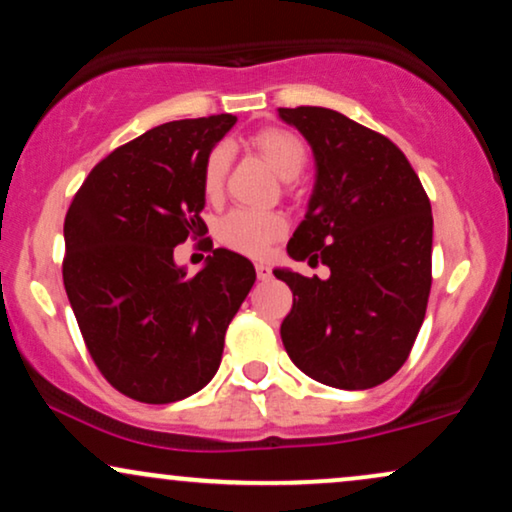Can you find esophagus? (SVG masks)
<instances>
[{
  "mask_svg": "<svg viewBox=\"0 0 512 512\" xmlns=\"http://www.w3.org/2000/svg\"><path fill=\"white\" fill-rule=\"evenodd\" d=\"M255 272H257V279H260V281H269V279H272V267H269V264L257 262V264H255Z\"/></svg>",
  "mask_w": 512,
  "mask_h": 512,
  "instance_id": "34e87169",
  "label": "esophagus"
}]
</instances>
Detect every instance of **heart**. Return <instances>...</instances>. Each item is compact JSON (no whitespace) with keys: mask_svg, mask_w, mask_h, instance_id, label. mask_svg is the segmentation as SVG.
<instances>
[{"mask_svg":"<svg viewBox=\"0 0 512 512\" xmlns=\"http://www.w3.org/2000/svg\"><path fill=\"white\" fill-rule=\"evenodd\" d=\"M252 145L272 164L283 181H295L307 164V147L298 135L283 128H264L255 133ZM231 164V145L217 143L202 164V193L207 200H217L224 188L226 171ZM288 231V221L281 212H257V209H231L217 221V240L224 248L248 257H262Z\"/></svg>","mask_w":512,"mask_h":512,"instance_id":"b5f03b06","label":"heart"}]
</instances>
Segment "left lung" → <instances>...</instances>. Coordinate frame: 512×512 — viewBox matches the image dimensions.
Listing matches in <instances>:
<instances>
[{"mask_svg": "<svg viewBox=\"0 0 512 512\" xmlns=\"http://www.w3.org/2000/svg\"><path fill=\"white\" fill-rule=\"evenodd\" d=\"M312 147L315 190L288 255L329 279L274 269L293 291L286 353L336 389L384 384L408 360L432 288L434 219L408 159L386 135L324 107L279 109Z\"/></svg>", "mask_w": 512, "mask_h": 512, "instance_id": "8db88e82", "label": "left lung"}]
</instances>
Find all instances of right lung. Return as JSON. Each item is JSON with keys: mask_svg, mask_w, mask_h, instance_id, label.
I'll return each mask as SVG.
<instances>
[{"mask_svg": "<svg viewBox=\"0 0 512 512\" xmlns=\"http://www.w3.org/2000/svg\"><path fill=\"white\" fill-rule=\"evenodd\" d=\"M236 116L169 121L90 171L64 221V288L102 377L140 403L193 396L255 283L248 257L212 250L195 276L174 248L207 231L202 164Z\"/></svg>", "mask_w": 512, "mask_h": 512, "instance_id": "right-lung-1", "label": "right lung"}]
</instances>
